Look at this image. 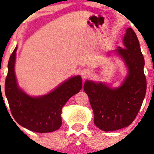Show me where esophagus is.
Listing matches in <instances>:
<instances>
[{
	"label": "esophagus",
	"instance_id": "obj_1",
	"mask_svg": "<svg viewBox=\"0 0 154 154\" xmlns=\"http://www.w3.org/2000/svg\"><path fill=\"white\" fill-rule=\"evenodd\" d=\"M80 75L82 76L83 79H86L88 78V77H89L90 71L88 69H83L81 70Z\"/></svg>",
	"mask_w": 154,
	"mask_h": 154
}]
</instances>
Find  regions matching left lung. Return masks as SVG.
I'll use <instances>...</instances> for the list:
<instances>
[{
  "label": "left lung",
  "mask_w": 154,
  "mask_h": 154,
  "mask_svg": "<svg viewBox=\"0 0 154 154\" xmlns=\"http://www.w3.org/2000/svg\"><path fill=\"white\" fill-rule=\"evenodd\" d=\"M124 48L113 51L123 60L128 74L119 87L86 80L84 91L94 114V124L103 131H114L129 126L135 119L146 93L144 58L138 39L132 28L127 29ZM111 52H109L110 54Z\"/></svg>",
  "instance_id": "8db88e82"
}]
</instances>
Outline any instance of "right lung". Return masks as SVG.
I'll list each match as a JSON object with an SVG mask.
<instances>
[{
  "label": "right lung",
  "mask_w": 154,
  "mask_h": 154,
  "mask_svg": "<svg viewBox=\"0 0 154 154\" xmlns=\"http://www.w3.org/2000/svg\"><path fill=\"white\" fill-rule=\"evenodd\" d=\"M17 46L11 55L5 93L13 117L17 122L31 131L45 133L61 126V109L67 100L82 89V78L74 76L54 91L41 96H30L19 87L14 66Z\"/></svg>",
  "instance_id": "obj_1"
}]
</instances>
